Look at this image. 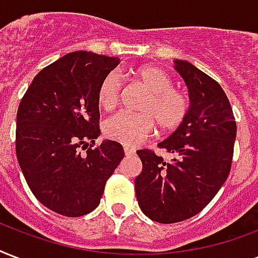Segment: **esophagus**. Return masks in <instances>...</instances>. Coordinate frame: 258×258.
<instances>
[{
	"instance_id": "34e87169",
	"label": "esophagus",
	"mask_w": 258,
	"mask_h": 258,
	"mask_svg": "<svg viewBox=\"0 0 258 258\" xmlns=\"http://www.w3.org/2000/svg\"><path fill=\"white\" fill-rule=\"evenodd\" d=\"M124 154L125 155H134L135 154V150L131 149V147H124Z\"/></svg>"
}]
</instances>
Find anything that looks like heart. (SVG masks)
Listing matches in <instances>:
<instances>
[{"instance_id":"1","label":"heart","mask_w":258,"mask_h":258,"mask_svg":"<svg viewBox=\"0 0 258 258\" xmlns=\"http://www.w3.org/2000/svg\"><path fill=\"white\" fill-rule=\"evenodd\" d=\"M138 81L149 90L139 113L119 112L111 116L104 133L109 139L125 146H137L154 133L155 127L162 133H170L184 123L190 111V98L186 92L173 88V78L164 69L145 64L135 70ZM121 80L117 73L109 72L103 77L97 88V101L103 109H113L119 103Z\"/></svg>"}]
</instances>
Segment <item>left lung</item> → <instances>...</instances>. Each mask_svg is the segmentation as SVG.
Wrapping results in <instances>:
<instances>
[{"label": "left lung", "mask_w": 258, "mask_h": 258, "mask_svg": "<svg viewBox=\"0 0 258 258\" xmlns=\"http://www.w3.org/2000/svg\"><path fill=\"white\" fill-rule=\"evenodd\" d=\"M190 98V111L178 128L158 143L174 154L170 162L154 151L138 150L142 172L135 178L139 207L151 221L176 223L199 214L229 176L237 124L221 85L186 60H174Z\"/></svg>", "instance_id": "8db88e82"}]
</instances>
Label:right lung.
I'll list each match as a JSON object with an SVG mask.
<instances>
[{
    "instance_id": "1",
    "label": "right lung",
    "mask_w": 258,
    "mask_h": 258,
    "mask_svg": "<svg viewBox=\"0 0 258 258\" xmlns=\"http://www.w3.org/2000/svg\"><path fill=\"white\" fill-rule=\"evenodd\" d=\"M119 62L88 51L70 52L37 73L20 101L17 161L35 198L59 215L93 211L124 157L113 141L94 147L98 84Z\"/></svg>"
}]
</instances>
